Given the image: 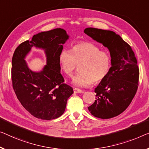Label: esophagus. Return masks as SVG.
<instances>
[{
  "label": "esophagus",
  "mask_w": 149,
  "mask_h": 149,
  "mask_svg": "<svg viewBox=\"0 0 149 149\" xmlns=\"http://www.w3.org/2000/svg\"><path fill=\"white\" fill-rule=\"evenodd\" d=\"M74 93H79V94H83V93L84 92L83 90H80V89L76 88H75L74 89Z\"/></svg>",
  "instance_id": "34e87169"
}]
</instances>
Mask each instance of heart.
I'll return each mask as SVG.
<instances>
[{
	"label": "heart",
	"mask_w": 149,
	"mask_h": 149,
	"mask_svg": "<svg viewBox=\"0 0 149 149\" xmlns=\"http://www.w3.org/2000/svg\"><path fill=\"white\" fill-rule=\"evenodd\" d=\"M59 63L61 70L72 77L79 65V74L72 79V84L78 87H87L92 81L99 83L106 78L111 68V56L106 50L90 42L81 41L75 43L70 52L61 51L59 55Z\"/></svg>",
	"instance_id": "obj_1"
}]
</instances>
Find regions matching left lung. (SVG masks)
Returning <instances> with one entry per match:
<instances>
[{
	"label": "left lung",
	"instance_id": "1",
	"mask_svg": "<svg viewBox=\"0 0 149 149\" xmlns=\"http://www.w3.org/2000/svg\"><path fill=\"white\" fill-rule=\"evenodd\" d=\"M84 33L107 47L110 70L95 88L96 100L88 107L95 117L108 119L123 113L131 103L139 86V69L131 47L109 30L88 27Z\"/></svg>",
	"mask_w": 149,
	"mask_h": 149
}]
</instances>
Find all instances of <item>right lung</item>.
I'll return each mask as SVG.
<instances>
[{
    "instance_id": "right-lung-1",
    "label": "right lung",
    "mask_w": 149,
    "mask_h": 149,
    "mask_svg": "<svg viewBox=\"0 0 149 149\" xmlns=\"http://www.w3.org/2000/svg\"><path fill=\"white\" fill-rule=\"evenodd\" d=\"M70 36L61 28L39 33L31 41L20 44L12 59L13 87L20 102L33 116L42 120L57 118L65 112L68 99L74 90L64 84L59 63V53ZM33 46L44 50L47 64L33 72L24 59Z\"/></svg>"
}]
</instances>
